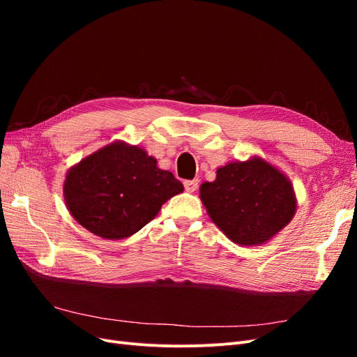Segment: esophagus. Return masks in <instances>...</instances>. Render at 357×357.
I'll list each match as a JSON object with an SVG mask.
<instances>
[{
  "instance_id": "esophagus-1",
  "label": "esophagus",
  "mask_w": 357,
  "mask_h": 357,
  "mask_svg": "<svg viewBox=\"0 0 357 357\" xmlns=\"http://www.w3.org/2000/svg\"><path fill=\"white\" fill-rule=\"evenodd\" d=\"M185 189L189 192V193H193L197 189H198V180H188L185 181Z\"/></svg>"
}]
</instances>
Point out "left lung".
Segmentation results:
<instances>
[{
  "mask_svg": "<svg viewBox=\"0 0 357 357\" xmlns=\"http://www.w3.org/2000/svg\"><path fill=\"white\" fill-rule=\"evenodd\" d=\"M199 198L215 226L240 245L271 240L298 205L289 177L261 156L218 168L215 180L201 185Z\"/></svg>",
  "mask_w": 357,
  "mask_h": 357,
  "instance_id": "obj_1",
  "label": "left lung"
}]
</instances>
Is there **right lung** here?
Instances as JSON below:
<instances>
[{
    "mask_svg": "<svg viewBox=\"0 0 357 357\" xmlns=\"http://www.w3.org/2000/svg\"><path fill=\"white\" fill-rule=\"evenodd\" d=\"M183 189L144 149L113 142L68 169L63 199L83 228L105 240H123L153 220Z\"/></svg>",
    "mask_w": 357,
    "mask_h": 357,
    "instance_id": "obj_1",
    "label": "right lung"
}]
</instances>
